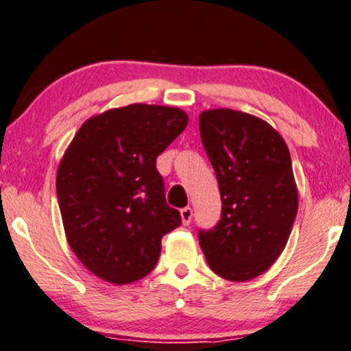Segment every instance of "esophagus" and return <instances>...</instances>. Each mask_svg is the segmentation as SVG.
<instances>
[{"label":"esophagus","mask_w":351,"mask_h":351,"mask_svg":"<svg viewBox=\"0 0 351 351\" xmlns=\"http://www.w3.org/2000/svg\"><path fill=\"white\" fill-rule=\"evenodd\" d=\"M180 217H182V223L184 225H189L192 221L193 210L191 207H184L182 210H180Z\"/></svg>","instance_id":"34e87169"}]
</instances>
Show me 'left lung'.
Returning <instances> with one entry per match:
<instances>
[{
	"instance_id": "8db88e82",
	"label": "left lung",
	"mask_w": 351,
	"mask_h": 351,
	"mask_svg": "<svg viewBox=\"0 0 351 351\" xmlns=\"http://www.w3.org/2000/svg\"><path fill=\"white\" fill-rule=\"evenodd\" d=\"M199 126L221 197L218 223L199 230L200 248L213 273L248 281L282 253L298 215L289 149L266 121L241 111H204Z\"/></svg>"
}]
</instances>
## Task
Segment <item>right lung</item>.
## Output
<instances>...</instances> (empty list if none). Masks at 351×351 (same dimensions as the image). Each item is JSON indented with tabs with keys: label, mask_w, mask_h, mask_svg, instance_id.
Returning a JSON list of instances; mask_svg holds the SVG:
<instances>
[{
	"label": "right lung",
	"mask_w": 351,
	"mask_h": 351,
	"mask_svg": "<svg viewBox=\"0 0 351 351\" xmlns=\"http://www.w3.org/2000/svg\"><path fill=\"white\" fill-rule=\"evenodd\" d=\"M182 110L136 105L82 125L57 171L70 248L98 278L134 282L154 269L164 234L182 223L156 159L187 126Z\"/></svg>",
	"instance_id": "right-lung-1"
}]
</instances>
